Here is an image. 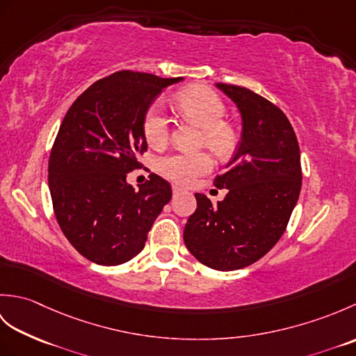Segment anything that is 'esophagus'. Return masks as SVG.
Wrapping results in <instances>:
<instances>
[{
    "mask_svg": "<svg viewBox=\"0 0 356 356\" xmlns=\"http://www.w3.org/2000/svg\"><path fill=\"white\" fill-rule=\"evenodd\" d=\"M180 193H182V190H180V188L172 186V195H174V197H176V195H179Z\"/></svg>",
    "mask_w": 356,
    "mask_h": 356,
    "instance_id": "1",
    "label": "esophagus"
}]
</instances>
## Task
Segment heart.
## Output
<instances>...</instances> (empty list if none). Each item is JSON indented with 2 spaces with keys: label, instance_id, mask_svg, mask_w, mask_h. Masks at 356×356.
<instances>
[{
  "label": "heart",
  "instance_id": "obj_1",
  "mask_svg": "<svg viewBox=\"0 0 356 356\" xmlns=\"http://www.w3.org/2000/svg\"><path fill=\"white\" fill-rule=\"evenodd\" d=\"M174 105L186 116L203 127L200 143L226 161L231 157L238 143V133L226 116V105L214 90L203 86H194L180 92ZM142 131L149 147L161 148L170 139V119L159 102L151 104L142 120ZM214 166L208 151L197 153H172L159 161V170L166 179L177 185H190L195 179L205 176Z\"/></svg>",
  "mask_w": 356,
  "mask_h": 356
}]
</instances>
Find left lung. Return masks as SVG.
<instances>
[{"mask_svg":"<svg viewBox=\"0 0 356 356\" xmlns=\"http://www.w3.org/2000/svg\"><path fill=\"white\" fill-rule=\"evenodd\" d=\"M237 104L243 133L228 170L214 186L228 194L214 205L195 194L184 240L200 263L217 270L246 268L275 246L301 190L300 147L284 113L252 90L218 82Z\"/></svg>","mask_w":356,"mask_h":356,"instance_id":"obj_1","label":"left lung"}]
</instances>
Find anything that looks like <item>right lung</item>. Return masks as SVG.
<instances>
[{
  "label": "right lung",
  "instance_id": "add662e5",
  "mask_svg": "<svg viewBox=\"0 0 356 356\" xmlns=\"http://www.w3.org/2000/svg\"><path fill=\"white\" fill-rule=\"evenodd\" d=\"M182 78L120 70L90 86L65 113L49 157L53 213L87 260L116 266L138 255L171 200L157 174L136 191L127 174L147 151L142 120L154 97Z\"/></svg>",
  "mask_w": 356,
  "mask_h": 356
}]
</instances>
